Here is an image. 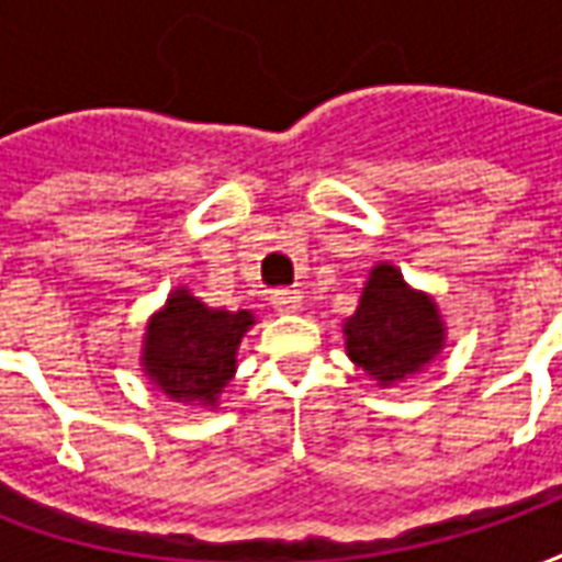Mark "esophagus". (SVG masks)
Segmentation results:
<instances>
[{
    "mask_svg": "<svg viewBox=\"0 0 562 562\" xmlns=\"http://www.w3.org/2000/svg\"><path fill=\"white\" fill-rule=\"evenodd\" d=\"M270 304L277 313H297L301 310V292L297 289H280L270 294Z\"/></svg>",
    "mask_w": 562,
    "mask_h": 562,
    "instance_id": "1",
    "label": "esophagus"
}]
</instances>
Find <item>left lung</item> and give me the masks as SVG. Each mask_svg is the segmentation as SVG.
Returning <instances> with one entry per match:
<instances>
[{
  "instance_id": "obj_1",
  "label": "left lung",
  "mask_w": 562,
  "mask_h": 562,
  "mask_svg": "<svg viewBox=\"0 0 562 562\" xmlns=\"http://www.w3.org/2000/svg\"><path fill=\"white\" fill-rule=\"evenodd\" d=\"M346 355L379 389L424 373L446 349L448 328L434 294L413 289L401 268L379 261L370 268L358 310L342 322Z\"/></svg>"
}]
</instances>
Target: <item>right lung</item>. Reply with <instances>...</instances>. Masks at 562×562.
<instances>
[{
	"label": "right lung",
	"instance_id": "1",
	"mask_svg": "<svg viewBox=\"0 0 562 562\" xmlns=\"http://www.w3.org/2000/svg\"><path fill=\"white\" fill-rule=\"evenodd\" d=\"M256 325L249 310H220L177 285L147 318L140 370L168 401L216 409L222 389L237 373V349Z\"/></svg>",
	"mask_w": 562,
	"mask_h": 562
}]
</instances>
